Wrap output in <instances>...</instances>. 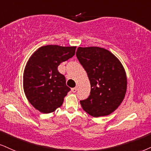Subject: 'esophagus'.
I'll return each mask as SVG.
<instances>
[{
	"label": "esophagus",
	"mask_w": 151,
	"mask_h": 151,
	"mask_svg": "<svg viewBox=\"0 0 151 151\" xmlns=\"http://www.w3.org/2000/svg\"><path fill=\"white\" fill-rule=\"evenodd\" d=\"M77 90H78V87H73V88H72L71 89V91H72V92L75 93V92H76V91H77Z\"/></svg>",
	"instance_id": "34e87169"
}]
</instances>
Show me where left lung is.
Returning a JSON list of instances; mask_svg holds the SVG:
<instances>
[{
    "instance_id": "8db88e82",
    "label": "left lung",
    "mask_w": 151,
    "mask_h": 151,
    "mask_svg": "<svg viewBox=\"0 0 151 151\" xmlns=\"http://www.w3.org/2000/svg\"><path fill=\"white\" fill-rule=\"evenodd\" d=\"M76 57L91 85L90 96L80 101L83 110L93 117L111 114L123 101L127 90L122 64L109 50L99 47H80Z\"/></svg>"
}]
</instances>
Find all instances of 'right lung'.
<instances>
[{"mask_svg": "<svg viewBox=\"0 0 151 151\" xmlns=\"http://www.w3.org/2000/svg\"><path fill=\"white\" fill-rule=\"evenodd\" d=\"M76 47L42 46L36 50L26 65L24 90L35 109L50 113L60 107L70 89L65 76L58 71L59 65L75 55Z\"/></svg>", "mask_w": 151, "mask_h": 151, "instance_id": "obj_1", "label": "right lung"}]
</instances>
